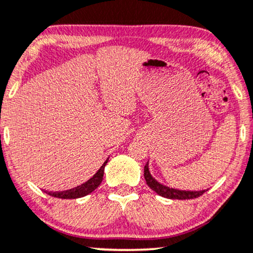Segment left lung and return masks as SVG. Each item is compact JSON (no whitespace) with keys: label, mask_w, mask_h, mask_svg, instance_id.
<instances>
[{"label":"left lung","mask_w":253,"mask_h":253,"mask_svg":"<svg viewBox=\"0 0 253 253\" xmlns=\"http://www.w3.org/2000/svg\"><path fill=\"white\" fill-rule=\"evenodd\" d=\"M143 175H145L146 183L148 184V187L152 190H154L156 194H159L160 196H164L166 198H170V200H191V198L200 197L201 195L206 193V190L201 191H185V190H177L172 189V188L166 187V185L159 183L158 181L155 180L154 177L150 175L149 169H148V162H147L145 166V171H143Z\"/></svg>","instance_id":"obj_1"}]
</instances>
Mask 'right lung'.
Masks as SVG:
<instances>
[{
    "label": "right lung",
    "mask_w": 253,
    "mask_h": 253,
    "mask_svg": "<svg viewBox=\"0 0 253 253\" xmlns=\"http://www.w3.org/2000/svg\"><path fill=\"white\" fill-rule=\"evenodd\" d=\"M107 161L108 160L105 161V164L101 166V168L99 169L97 172H95L93 177H91L87 182H85V183H83L82 185H78V187L73 188V189L65 191H56V193H53V191H46V194L50 195V196L58 198H79L86 196V195H88L89 193H92V191L97 189L99 184L101 183L104 177V168L105 166H106Z\"/></svg>",
    "instance_id": "obj_1"
}]
</instances>
